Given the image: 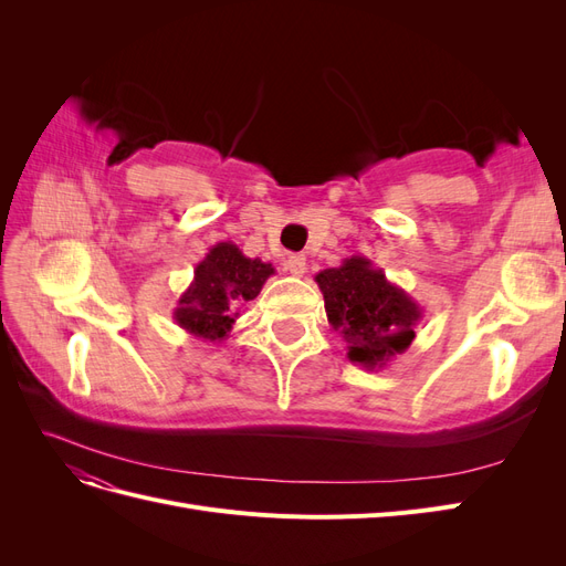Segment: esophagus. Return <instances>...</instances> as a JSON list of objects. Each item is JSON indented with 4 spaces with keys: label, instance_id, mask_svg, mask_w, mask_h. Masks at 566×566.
<instances>
[{
    "label": "esophagus",
    "instance_id": "1",
    "mask_svg": "<svg viewBox=\"0 0 566 566\" xmlns=\"http://www.w3.org/2000/svg\"><path fill=\"white\" fill-rule=\"evenodd\" d=\"M285 271L293 273V276H302L306 271V256L304 254H290L285 260Z\"/></svg>",
    "mask_w": 566,
    "mask_h": 566
}]
</instances>
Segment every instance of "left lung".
Here are the masks:
<instances>
[{"label":"left lung","mask_w":566,"mask_h":566,"mask_svg":"<svg viewBox=\"0 0 566 566\" xmlns=\"http://www.w3.org/2000/svg\"><path fill=\"white\" fill-rule=\"evenodd\" d=\"M314 281L352 364L380 370L410 347L422 306L366 256L352 254L339 266L318 271Z\"/></svg>","instance_id":"8db88e82"}]
</instances>
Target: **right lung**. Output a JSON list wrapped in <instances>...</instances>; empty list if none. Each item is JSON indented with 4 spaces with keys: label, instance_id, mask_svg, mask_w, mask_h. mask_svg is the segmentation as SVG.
Segmentation results:
<instances>
[{
    "label": "right lung",
    "instance_id": "right-lung-1",
    "mask_svg": "<svg viewBox=\"0 0 566 566\" xmlns=\"http://www.w3.org/2000/svg\"><path fill=\"white\" fill-rule=\"evenodd\" d=\"M269 276V262L250 260L231 241L217 243L196 264L191 285L179 295L175 321L198 339H227L241 306L260 295Z\"/></svg>",
    "mask_w": 566,
    "mask_h": 566
}]
</instances>
